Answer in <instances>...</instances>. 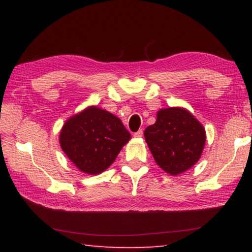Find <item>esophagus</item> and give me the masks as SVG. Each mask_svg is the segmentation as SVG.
<instances>
[{
    "instance_id": "34e87169",
    "label": "esophagus",
    "mask_w": 252,
    "mask_h": 252,
    "mask_svg": "<svg viewBox=\"0 0 252 252\" xmlns=\"http://www.w3.org/2000/svg\"><path fill=\"white\" fill-rule=\"evenodd\" d=\"M133 135H134V138H141V136L143 135V131L142 130H139L138 132H135Z\"/></svg>"
}]
</instances>
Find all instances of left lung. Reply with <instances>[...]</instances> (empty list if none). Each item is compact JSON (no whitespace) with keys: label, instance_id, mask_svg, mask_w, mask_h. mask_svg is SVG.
I'll use <instances>...</instances> for the list:
<instances>
[{"label":"left lung","instance_id":"8db88e82","mask_svg":"<svg viewBox=\"0 0 252 252\" xmlns=\"http://www.w3.org/2000/svg\"><path fill=\"white\" fill-rule=\"evenodd\" d=\"M144 138L157 164L171 176H179L199 161L206 130L190 111L170 106L158 111L156 123L144 130Z\"/></svg>","mask_w":252,"mask_h":252}]
</instances>
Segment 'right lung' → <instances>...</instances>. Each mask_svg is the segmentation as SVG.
Here are the masks:
<instances>
[{"mask_svg":"<svg viewBox=\"0 0 252 252\" xmlns=\"http://www.w3.org/2000/svg\"><path fill=\"white\" fill-rule=\"evenodd\" d=\"M130 139V132L120 119L90 105L67 119L60 131L59 142L81 172L95 176L116 161Z\"/></svg>","mask_w":252,"mask_h":252,"instance_id":"obj_1","label":"right lung"}]
</instances>
